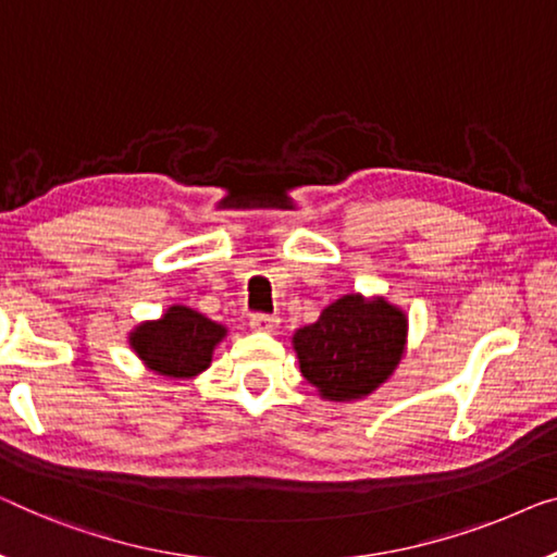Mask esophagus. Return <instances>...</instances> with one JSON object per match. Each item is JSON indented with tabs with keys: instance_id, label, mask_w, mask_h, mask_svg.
<instances>
[{
	"instance_id": "obj_1",
	"label": "esophagus",
	"mask_w": 557,
	"mask_h": 557,
	"mask_svg": "<svg viewBox=\"0 0 557 557\" xmlns=\"http://www.w3.org/2000/svg\"><path fill=\"white\" fill-rule=\"evenodd\" d=\"M280 325V318L277 314H262L257 312L250 318V327L257 330V332H275Z\"/></svg>"
}]
</instances>
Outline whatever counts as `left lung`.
I'll return each mask as SVG.
<instances>
[{"instance_id":"8db88e82","label":"left lung","mask_w":557,"mask_h":557,"mask_svg":"<svg viewBox=\"0 0 557 557\" xmlns=\"http://www.w3.org/2000/svg\"><path fill=\"white\" fill-rule=\"evenodd\" d=\"M408 343V318L385 297L345 295L293 335L307 383L325 400H360L393 375Z\"/></svg>"}]
</instances>
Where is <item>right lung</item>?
Returning <instances> with one entry per match:
<instances>
[{"mask_svg":"<svg viewBox=\"0 0 557 557\" xmlns=\"http://www.w3.org/2000/svg\"><path fill=\"white\" fill-rule=\"evenodd\" d=\"M227 335L193 307L172 305L160 320L143 322L129 332V345L149 370L157 375L185 380L210 368L214 347Z\"/></svg>","mask_w":557,"mask_h":557,"instance_id":"add662e5","label":"right lung"}]
</instances>
